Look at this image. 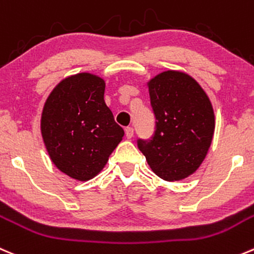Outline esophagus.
Returning <instances> with one entry per match:
<instances>
[{
    "mask_svg": "<svg viewBox=\"0 0 254 254\" xmlns=\"http://www.w3.org/2000/svg\"><path fill=\"white\" fill-rule=\"evenodd\" d=\"M125 136L127 137V139H131L132 136H134V129H132V127H127V129H125Z\"/></svg>",
    "mask_w": 254,
    "mask_h": 254,
    "instance_id": "1",
    "label": "esophagus"
}]
</instances>
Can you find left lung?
<instances>
[{
    "instance_id": "obj_1",
    "label": "left lung",
    "mask_w": 254,
    "mask_h": 254,
    "mask_svg": "<svg viewBox=\"0 0 254 254\" xmlns=\"http://www.w3.org/2000/svg\"><path fill=\"white\" fill-rule=\"evenodd\" d=\"M156 129L151 140H137L152 171L166 181L192 175L207 155L215 132L212 104L191 75L166 70L147 82Z\"/></svg>"
}]
</instances>
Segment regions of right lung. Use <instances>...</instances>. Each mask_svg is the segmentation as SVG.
Instances as JSON below:
<instances>
[{"mask_svg":"<svg viewBox=\"0 0 254 254\" xmlns=\"http://www.w3.org/2000/svg\"><path fill=\"white\" fill-rule=\"evenodd\" d=\"M105 82L78 73L54 87L44 103L41 132L52 162L78 181L97 176L124 136L104 102Z\"/></svg>","mask_w":254,"mask_h":254,"instance_id":"add662e5","label":"right lung"}]
</instances>
